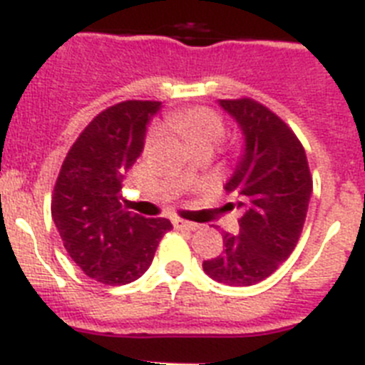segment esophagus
<instances>
[{"label":"esophagus","instance_id":"obj_1","mask_svg":"<svg viewBox=\"0 0 365 365\" xmlns=\"http://www.w3.org/2000/svg\"><path fill=\"white\" fill-rule=\"evenodd\" d=\"M173 225H175V228H180V230H197L199 228V225L185 221V219H173Z\"/></svg>","mask_w":365,"mask_h":365}]
</instances>
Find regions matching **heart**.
Segmentation results:
<instances>
[{
  "mask_svg": "<svg viewBox=\"0 0 365 365\" xmlns=\"http://www.w3.org/2000/svg\"><path fill=\"white\" fill-rule=\"evenodd\" d=\"M166 124L170 130L185 138L190 148L214 146L225 135V120L219 113L208 108H186L168 113ZM159 138V131H151L146 138V150H150Z\"/></svg>",
  "mask_w": 365,
  "mask_h": 365,
  "instance_id": "heart-1",
  "label": "heart"
}]
</instances>
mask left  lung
I'll list each match as a JSON object with an SVG mask.
<instances>
[{"mask_svg": "<svg viewBox=\"0 0 365 365\" xmlns=\"http://www.w3.org/2000/svg\"><path fill=\"white\" fill-rule=\"evenodd\" d=\"M219 104L245 135L243 157L225 185L241 210L240 234L222 232V252L202 269L219 283L248 287L269 278L298 245L312 177L302 143L276 113L247 96Z\"/></svg>", "mask_w": 365, "mask_h": 365, "instance_id": "left-lung-1", "label": "left lung"}]
</instances>
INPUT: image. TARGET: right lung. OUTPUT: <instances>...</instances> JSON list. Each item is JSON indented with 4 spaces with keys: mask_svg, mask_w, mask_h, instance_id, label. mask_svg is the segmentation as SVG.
<instances>
[{
    "mask_svg": "<svg viewBox=\"0 0 365 365\" xmlns=\"http://www.w3.org/2000/svg\"><path fill=\"white\" fill-rule=\"evenodd\" d=\"M160 102L125 100L98 113L74 140L54 185L51 214L71 259L104 285L138 279L172 222L122 205V179L140 157Z\"/></svg>",
    "mask_w": 365,
    "mask_h": 365,
    "instance_id": "obj_1",
    "label": "right lung"
}]
</instances>
